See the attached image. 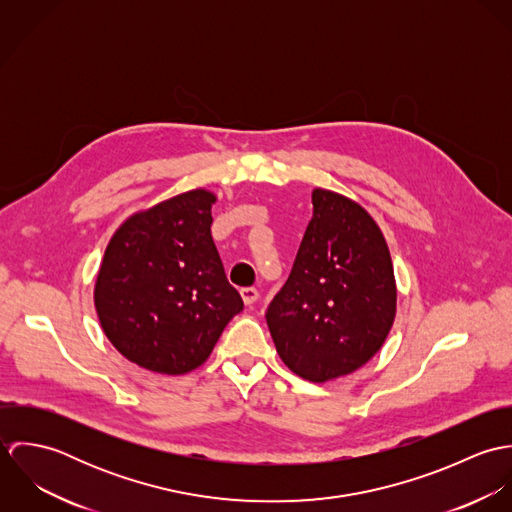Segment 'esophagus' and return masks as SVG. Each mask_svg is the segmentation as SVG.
Wrapping results in <instances>:
<instances>
[{
  "instance_id": "obj_1",
  "label": "esophagus",
  "mask_w": 512,
  "mask_h": 512,
  "mask_svg": "<svg viewBox=\"0 0 512 512\" xmlns=\"http://www.w3.org/2000/svg\"><path fill=\"white\" fill-rule=\"evenodd\" d=\"M240 295H242V299H244V303H246V305H254L260 293H258L256 288H242V290H240Z\"/></svg>"
}]
</instances>
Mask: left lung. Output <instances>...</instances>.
I'll return each mask as SVG.
<instances>
[{
    "label": "left lung",
    "mask_w": 512,
    "mask_h": 512,
    "mask_svg": "<svg viewBox=\"0 0 512 512\" xmlns=\"http://www.w3.org/2000/svg\"><path fill=\"white\" fill-rule=\"evenodd\" d=\"M311 203L290 278L266 321L286 366L325 382L378 353L394 323L396 284L386 240L361 205L327 189H315Z\"/></svg>",
    "instance_id": "obj_1"
}]
</instances>
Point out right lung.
<instances>
[{"label":"right lung","instance_id":"1","mask_svg":"<svg viewBox=\"0 0 512 512\" xmlns=\"http://www.w3.org/2000/svg\"><path fill=\"white\" fill-rule=\"evenodd\" d=\"M217 197L195 189L126 220L98 272L94 305L110 343L161 374L203 365L244 301L211 236Z\"/></svg>","mask_w":512,"mask_h":512}]
</instances>
